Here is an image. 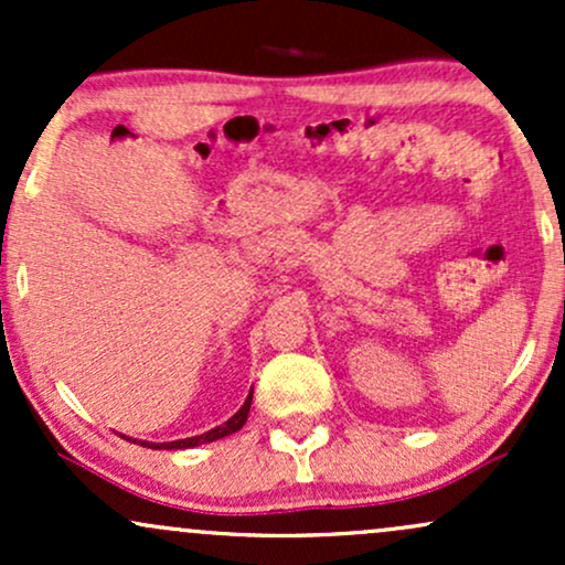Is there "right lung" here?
Segmentation results:
<instances>
[{"instance_id": "add662e5", "label": "right lung", "mask_w": 565, "mask_h": 565, "mask_svg": "<svg viewBox=\"0 0 565 565\" xmlns=\"http://www.w3.org/2000/svg\"><path fill=\"white\" fill-rule=\"evenodd\" d=\"M249 406H252V391H249V395H246L244 406L238 408L236 414H233L228 423L212 427V430L201 433V436H193V438L167 440V444H151V440H140V446H148V449H167V451H174V449H193V446H201V444H212V440H220V438L231 436V433L242 430L244 423H246V417H249ZM121 438H127V436H121ZM127 440H132V444H138V438H127Z\"/></svg>"}]
</instances>
